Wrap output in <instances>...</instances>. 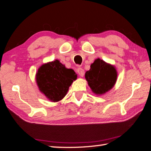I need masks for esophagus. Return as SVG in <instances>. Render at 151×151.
<instances>
[{"label": "esophagus", "mask_w": 151, "mask_h": 151, "mask_svg": "<svg viewBox=\"0 0 151 151\" xmlns=\"http://www.w3.org/2000/svg\"><path fill=\"white\" fill-rule=\"evenodd\" d=\"M76 72H77L78 75H79L81 76H83L85 75V70H83L82 68H81V67H78L76 69Z\"/></svg>", "instance_id": "obj_1"}]
</instances>
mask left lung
Returning <instances> with one entry per match:
<instances>
[{
	"label": "left lung",
	"mask_w": 151,
	"mask_h": 151,
	"mask_svg": "<svg viewBox=\"0 0 151 151\" xmlns=\"http://www.w3.org/2000/svg\"><path fill=\"white\" fill-rule=\"evenodd\" d=\"M85 78L92 91L97 95L104 94L114 87L117 79L114 66L97 58L86 72Z\"/></svg>",
	"instance_id": "obj_1"
}]
</instances>
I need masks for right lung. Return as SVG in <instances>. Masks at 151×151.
I'll list each match as a JSON object with an SVG mask.
<instances>
[{"mask_svg":"<svg viewBox=\"0 0 151 151\" xmlns=\"http://www.w3.org/2000/svg\"><path fill=\"white\" fill-rule=\"evenodd\" d=\"M77 75L73 69L65 68L58 60L43 65L38 69L36 81L40 91L52 101L61 100L66 95L68 88L76 79Z\"/></svg>","mask_w":151,"mask_h":151,"instance_id":"add662e5","label":"right lung"}]
</instances>
